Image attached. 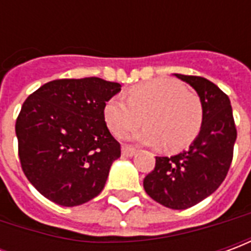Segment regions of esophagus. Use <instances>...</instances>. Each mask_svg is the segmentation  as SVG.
Listing matches in <instances>:
<instances>
[{"label":"esophagus","instance_id":"obj_1","mask_svg":"<svg viewBox=\"0 0 251 251\" xmlns=\"http://www.w3.org/2000/svg\"><path fill=\"white\" fill-rule=\"evenodd\" d=\"M137 152L136 148H133L131 145H124L122 147V156H125V157H131V156H134Z\"/></svg>","mask_w":251,"mask_h":251}]
</instances>
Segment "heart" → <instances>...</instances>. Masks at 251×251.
<instances>
[{
    "label": "heart",
    "mask_w": 251,
    "mask_h": 251,
    "mask_svg": "<svg viewBox=\"0 0 251 251\" xmlns=\"http://www.w3.org/2000/svg\"><path fill=\"white\" fill-rule=\"evenodd\" d=\"M103 115L115 136L136 129L144 120L147 126L134 133L133 138L177 152L199 136L204 109L199 95L187 90L184 83L160 77L127 90L126 100L118 97L109 99Z\"/></svg>",
    "instance_id": "heart-1"
}]
</instances>
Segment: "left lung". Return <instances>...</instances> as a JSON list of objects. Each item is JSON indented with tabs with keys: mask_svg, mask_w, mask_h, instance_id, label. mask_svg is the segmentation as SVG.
<instances>
[{
	"mask_svg": "<svg viewBox=\"0 0 251 251\" xmlns=\"http://www.w3.org/2000/svg\"><path fill=\"white\" fill-rule=\"evenodd\" d=\"M199 94L204 120L191 147L171 157H156L144 179L147 194L172 210H185L215 192L226 179L234 154L237 127L230 99L205 77L175 74Z\"/></svg>",
	"mask_w": 251,
	"mask_h": 251,
	"instance_id": "left-lung-1",
	"label": "left lung"
}]
</instances>
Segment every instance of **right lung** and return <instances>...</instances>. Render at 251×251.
<instances>
[{
    "mask_svg": "<svg viewBox=\"0 0 251 251\" xmlns=\"http://www.w3.org/2000/svg\"><path fill=\"white\" fill-rule=\"evenodd\" d=\"M120 83L100 77L56 79L25 99L16 136L23 172L43 196L75 207L100 194L120 142L104 122Z\"/></svg>",
    "mask_w": 251,
    "mask_h": 251,
    "instance_id": "right-lung-1",
    "label": "right lung"
}]
</instances>
